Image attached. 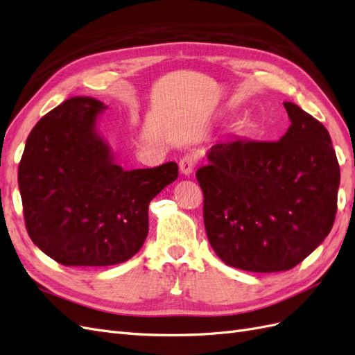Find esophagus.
Segmentation results:
<instances>
[{
  "instance_id": "34e87169",
  "label": "esophagus",
  "mask_w": 355,
  "mask_h": 355,
  "mask_svg": "<svg viewBox=\"0 0 355 355\" xmlns=\"http://www.w3.org/2000/svg\"><path fill=\"white\" fill-rule=\"evenodd\" d=\"M197 163H198V157L194 153H189V154L184 155L179 161L180 173L185 176H189L192 171H194V168L197 167Z\"/></svg>"
}]
</instances>
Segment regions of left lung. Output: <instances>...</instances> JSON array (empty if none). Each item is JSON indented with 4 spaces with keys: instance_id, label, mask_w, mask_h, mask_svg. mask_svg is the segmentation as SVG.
I'll return each mask as SVG.
<instances>
[{
    "instance_id": "1",
    "label": "left lung",
    "mask_w": 355,
    "mask_h": 355,
    "mask_svg": "<svg viewBox=\"0 0 355 355\" xmlns=\"http://www.w3.org/2000/svg\"><path fill=\"white\" fill-rule=\"evenodd\" d=\"M277 142L213 145L197 170L204 227L220 259L252 272L292 270L324 241L340 171L327 128L292 102Z\"/></svg>"
}]
</instances>
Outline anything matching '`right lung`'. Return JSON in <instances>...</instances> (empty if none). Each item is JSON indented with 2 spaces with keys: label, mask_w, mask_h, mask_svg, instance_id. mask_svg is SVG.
<instances>
[{
  "label": "right lung",
  "mask_w": 355,
  "mask_h": 355,
  "mask_svg": "<svg viewBox=\"0 0 355 355\" xmlns=\"http://www.w3.org/2000/svg\"><path fill=\"white\" fill-rule=\"evenodd\" d=\"M103 102L77 96L32 128L19 164L31 240L65 266H110L135 256L148 235V206L178 178L170 161L124 170L98 132Z\"/></svg>",
  "instance_id": "1"
}]
</instances>
